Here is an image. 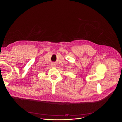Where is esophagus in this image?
<instances>
[{
	"label": "esophagus",
	"mask_w": 122,
	"mask_h": 122,
	"mask_svg": "<svg viewBox=\"0 0 122 122\" xmlns=\"http://www.w3.org/2000/svg\"><path fill=\"white\" fill-rule=\"evenodd\" d=\"M51 66H52L53 68H54V67H55V66H56V65H55L54 64H52V65H51Z\"/></svg>",
	"instance_id": "1"
}]
</instances>
